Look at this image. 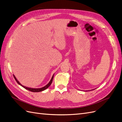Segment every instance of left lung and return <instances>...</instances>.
<instances>
[{
  "label": "left lung",
  "instance_id": "8db88e82",
  "mask_svg": "<svg viewBox=\"0 0 122 122\" xmlns=\"http://www.w3.org/2000/svg\"><path fill=\"white\" fill-rule=\"evenodd\" d=\"M93 90H94V89H93Z\"/></svg>",
  "mask_w": 122,
  "mask_h": 122
}]
</instances>
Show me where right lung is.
Segmentation results:
<instances>
[{"label":"right lung","mask_w":122,"mask_h":122,"mask_svg":"<svg viewBox=\"0 0 122 122\" xmlns=\"http://www.w3.org/2000/svg\"><path fill=\"white\" fill-rule=\"evenodd\" d=\"M54 74H53V76L52 77V78H51L50 81H49V83H48V84H47L45 86H44V87H42V88H29V87H26V86H24L22 85L20 83V82L18 81V80L17 79L16 77H15V76L14 75V78H15V80L17 82V83H18L19 85L21 86L22 87H23L24 88H25V89L28 90H29V91H31V92H41V91H44V90H45L47 88H49V87H50V86L51 85V84H52V82L53 79V77H54Z\"/></svg>","instance_id":"1"}]
</instances>
